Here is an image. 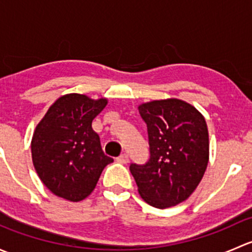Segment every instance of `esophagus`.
<instances>
[{"instance_id": "obj_1", "label": "esophagus", "mask_w": 252, "mask_h": 252, "mask_svg": "<svg viewBox=\"0 0 252 252\" xmlns=\"http://www.w3.org/2000/svg\"><path fill=\"white\" fill-rule=\"evenodd\" d=\"M117 161L119 162V163H123V164H126L129 162V157H128V155L126 154H122L121 156L118 157V158H117Z\"/></svg>"}]
</instances>
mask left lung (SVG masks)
Listing matches in <instances>:
<instances>
[{"label": "left lung", "instance_id": "left-lung-1", "mask_svg": "<svg viewBox=\"0 0 252 252\" xmlns=\"http://www.w3.org/2000/svg\"><path fill=\"white\" fill-rule=\"evenodd\" d=\"M147 128L150 158L129 169L149 205L167 208L185 201L208 163V131L202 114L177 98L139 106Z\"/></svg>", "mask_w": 252, "mask_h": 252}]
</instances>
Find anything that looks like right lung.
<instances>
[{
	"label": "right lung",
	"instance_id": "right-lung-1",
	"mask_svg": "<svg viewBox=\"0 0 252 252\" xmlns=\"http://www.w3.org/2000/svg\"><path fill=\"white\" fill-rule=\"evenodd\" d=\"M107 105L80 94L58 98L37 124L32 140L36 173L57 196L78 202L95 189L103 168L113 159L101 149L91 128L94 118Z\"/></svg>",
	"mask_w": 252,
	"mask_h": 252
}]
</instances>
